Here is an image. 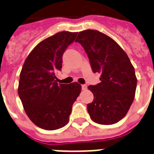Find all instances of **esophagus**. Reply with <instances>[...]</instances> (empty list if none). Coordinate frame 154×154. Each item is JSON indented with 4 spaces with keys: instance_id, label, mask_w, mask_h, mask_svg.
I'll return each instance as SVG.
<instances>
[{
    "instance_id": "1",
    "label": "esophagus",
    "mask_w": 154,
    "mask_h": 154,
    "mask_svg": "<svg viewBox=\"0 0 154 154\" xmlns=\"http://www.w3.org/2000/svg\"><path fill=\"white\" fill-rule=\"evenodd\" d=\"M87 88H88V86L87 85H85V84L82 85V89H83V90H87Z\"/></svg>"
}]
</instances>
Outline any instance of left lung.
<instances>
[{"instance_id":"obj_1","label":"left lung","mask_w":154,"mask_h":154,"mask_svg":"<svg viewBox=\"0 0 154 154\" xmlns=\"http://www.w3.org/2000/svg\"><path fill=\"white\" fill-rule=\"evenodd\" d=\"M75 42L83 46L93 72L100 74V83L89 86L94 100L88 112L94 122L112 125L129 110L137 88V77L129 58L116 42L94 29L79 33Z\"/></svg>"}]
</instances>
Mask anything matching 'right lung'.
I'll list each match as a JSON object with an SVG mask.
<instances>
[{"mask_svg": "<svg viewBox=\"0 0 154 154\" xmlns=\"http://www.w3.org/2000/svg\"><path fill=\"white\" fill-rule=\"evenodd\" d=\"M77 32H58L39 42L25 60L19 79L18 96L24 110L35 125L55 130L69 122L72 105L82 87L57 83L63 54Z\"/></svg>", "mask_w": 154, "mask_h": 154, "instance_id": "add662e5", "label": "right lung"}]
</instances>
